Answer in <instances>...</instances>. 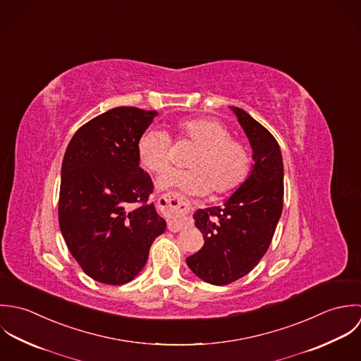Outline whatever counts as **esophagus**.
Here are the masks:
<instances>
[{
	"mask_svg": "<svg viewBox=\"0 0 361 361\" xmlns=\"http://www.w3.org/2000/svg\"><path fill=\"white\" fill-rule=\"evenodd\" d=\"M159 207L163 214L169 215V230L178 231L187 226V217L184 214L188 211L187 204L176 194H167L159 200Z\"/></svg>",
	"mask_w": 361,
	"mask_h": 361,
	"instance_id": "34e87169",
	"label": "esophagus"
}]
</instances>
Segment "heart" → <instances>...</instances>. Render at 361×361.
<instances>
[{
  "label": "heart",
  "mask_w": 361,
  "mask_h": 361,
  "mask_svg": "<svg viewBox=\"0 0 361 361\" xmlns=\"http://www.w3.org/2000/svg\"><path fill=\"white\" fill-rule=\"evenodd\" d=\"M180 140L197 146L187 167L171 170L157 180L159 190H176L184 195H216L235 190L248 176L251 156L247 146L233 140L226 126L216 120L191 118L176 124ZM137 154L141 166L153 174L170 166V138L159 130H147L140 137Z\"/></svg>",
  "instance_id": "heart-1"
}]
</instances>
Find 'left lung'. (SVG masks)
<instances>
[{"label": "left lung", "mask_w": 361, "mask_h": 361, "mask_svg": "<svg viewBox=\"0 0 361 361\" xmlns=\"http://www.w3.org/2000/svg\"><path fill=\"white\" fill-rule=\"evenodd\" d=\"M244 130L254 164L221 207L198 209L204 247L185 261L204 282L223 286L251 272L269 248L283 209V159L274 135L247 111L230 107Z\"/></svg>", "instance_id": "left-lung-1"}]
</instances>
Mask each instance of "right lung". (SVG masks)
<instances>
[{
  "instance_id": "right-lung-1",
  "label": "right lung",
  "mask_w": 361,
  "mask_h": 361,
  "mask_svg": "<svg viewBox=\"0 0 361 361\" xmlns=\"http://www.w3.org/2000/svg\"><path fill=\"white\" fill-rule=\"evenodd\" d=\"M156 116L111 109L75 133L63 159L60 230L83 272L104 285L133 281L166 230V220L147 202L153 183L137 154Z\"/></svg>"
}]
</instances>
